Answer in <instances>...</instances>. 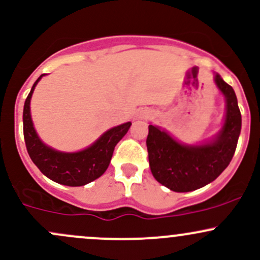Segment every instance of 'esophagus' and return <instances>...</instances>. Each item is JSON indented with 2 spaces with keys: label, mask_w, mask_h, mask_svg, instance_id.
I'll use <instances>...</instances> for the list:
<instances>
[{
  "label": "esophagus",
  "mask_w": 260,
  "mask_h": 260,
  "mask_svg": "<svg viewBox=\"0 0 260 260\" xmlns=\"http://www.w3.org/2000/svg\"><path fill=\"white\" fill-rule=\"evenodd\" d=\"M144 117H145L144 113H139L138 115V118H144Z\"/></svg>",
  "instance_id": "1"
}]
</instances>
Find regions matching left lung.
<instances>
[{
	"instance_id": "8db88e82",
	"label": "left lung",
	"mask_w": 260,
	"mask_h": 260,
	"mask_svg": "<svg viewBox=\"0 0 260 260\" xmlns=\"http://www.w3.org/2000/svg\"><path fill=\"white\" fill-rule=\"evenodd\" d=\"M216 85L226 98V119L215 141L204 145H182L155 125L147 137L150 170L156 181L176 192H189L210 184L228 167L241 133L242 116L235 90L221 76Z\"/></svg>"
}]
</instances>
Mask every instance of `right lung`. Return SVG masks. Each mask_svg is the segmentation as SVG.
<instances>
[{"mask_svg":"<svg viewBox=\"0 0 260 260\" xmlns=\"http://www.w3.org/2000/svg\"><path fill=\"white\" fill-rule=\"evenodd\" d=\"M41 78L34 82L29 95L25 99L23 108V135L30 159L47 178L58 184L67 186H82L96 180L106 172L116 144L123 138L132 123L127 122L111 128L91 147L81 152L61 153L51 149L43 144L38 138L30 118V98Z\"/></svg>","mask_w":260,"mask_h":260,"instance_id":"right-lung-1","label":"right lung"}]
</instances>
